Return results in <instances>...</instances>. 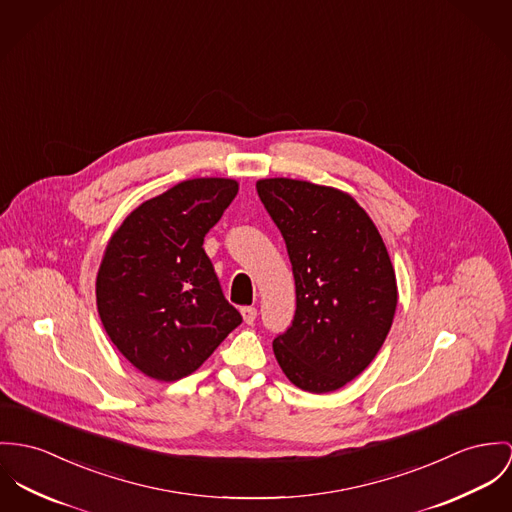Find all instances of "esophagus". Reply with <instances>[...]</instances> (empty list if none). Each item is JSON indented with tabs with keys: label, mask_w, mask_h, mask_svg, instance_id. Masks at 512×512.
Returning a JSON list of instances; mask_svg holds the SVG:
<instances>
[{
	"label": "esophagus",
	"mask_w": 512,
	"mask_h": 512,
	"mask_svg": "<svg viewBox=\"0 0 512 512\" xmlns=\"http://www.w3.org/2000/svg\"><path fill=\"white\" fill-rule=\"evenodd\" d=\"M240 313H242V319H244V323H246V325H254L256 317H258L256 307H242V309H240Z\"/></svg>",
	"instance_id": "obj_1"
}]
</instances>
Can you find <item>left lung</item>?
Instances as JSON below:
<instances>
[{
	"instance_id": "obj_1",
	"label": "left lung",
	"mask_w": 512,
	"mask_h": 512,
	"mask_svg": "<svg viewBox=\"0 0 512 512\" xmlns=\"http://www.w3.org/2000/svg\"><path fill=\"white\" fill-rule=\"evenodd\" d=\"M293 266L297 309L274 340L287 379L309 393L344 387L372 364L397 309L383 238L358 201L291 178L256 182Z\"/></svg>"
}]
</instances>
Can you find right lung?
Instances as JSON below:
<instances>
[{
	"mask_svg": "<svg viewBox=\"0 0 512 512\" xmlns=\"http://www.w3.org/2000/svg\"><path fill=\"white\" fill-rule=\"evenodd\" d=\"M236 193L231 178L180 182L129 213L107 242L97 313L117 350L152 379L195 372L242 323L203 250Z\"/></svg>",
	"mask_w": 512,
	"mask_h": 512,
	"instance_id": "1",
	"label": "right lung"
}]
</instances>
